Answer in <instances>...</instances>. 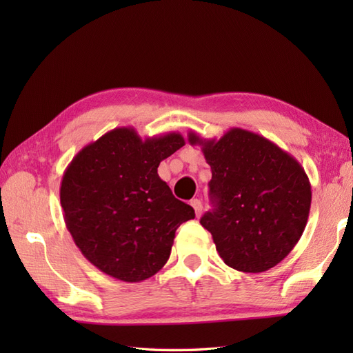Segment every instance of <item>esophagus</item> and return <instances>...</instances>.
Returning a JSON list of instances; mask_svg holds the SVG:
<instances>
[{
	"mask_svg": "<svg viewBox=\"0 0 353 353\" xmlns=\"http://www.w3.org/2000/svg\"><path fill=\"white\" fill-rule=\"evenodd\" d=\"M191 206L194 208V211H196V215L200 216L201 212H203V203L199 199H192L191 200Z\"/></svg>",
	"mask_w": 353,
	"mask_h": 353,
	"instance_id": "esophagus-1",
	"label": "esophagus"
}]
</instances>
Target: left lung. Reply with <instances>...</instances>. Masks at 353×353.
Segmentation results:
<instances>
[{"mask_svg":"<svg viewBox=\"0 0 353 353\" xmlns=\"http://www.w3.org/2000/svg\"><path fill=\"white\" fill-rule=\"evenodd\" d=\"M211 165L214 209L200 224L224 264L244 273L277 265L301 239L311 208L310 179L296 157L258 133L232 127L220 139L190 132Z\"/></svg>","mask_w":353,"mask_h":353,"instance_id":"1","label":"left lung"}]
</instances>
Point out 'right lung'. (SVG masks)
Segmentation results:
<instances>
[{
    "label": "right lung",
    "instance_id": "add662e5",
    "mask_svg": "<svg viewBox=\"0 0 353 353\" xmlns=\"http://www.w3.org/2000/svg\"><path fill=\"white\" fill-rule=\"evenodd\" d=\"M185 145L181 133L141 139L118 127L88 144L66 167L61 205L66 229L92 265L114 279L141 282L168 261L177 228L196 216L157 174Z\"/></svg>",
    "mask_w": 353,
    "mask_h": 353
}]
</instances>
